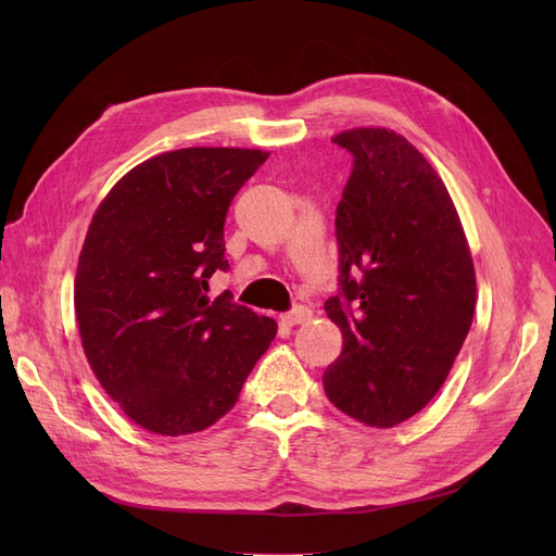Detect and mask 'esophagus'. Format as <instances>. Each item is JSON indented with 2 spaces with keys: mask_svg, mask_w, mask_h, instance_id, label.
Listing matches in <instances>:
<instances>
[{
  "mask_svg": "<svg viewBox=\"0 0 556 556\" xmlns=\"http://www.w3.org/2000/svg\"><path fill=\"white\" fill-rule=\"evenodd\" d=\"M311 317H313V313H311L306 306H296L294 311L285 313L280 319H282V325L294 327V325H304V323H308Z\"/></svg>",
  "mask_w": 556,
  "mask_h": 556,
  "instance_id": "obj_1",
  "label": "esophagus"
}]
</instances>
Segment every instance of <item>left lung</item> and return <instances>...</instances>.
<instances>
[{
  "mask_svg": "<svg viewBox=\"0 0 556 556\" xmlns=\"http://www.w3.org/2000/svg\"><path fill=\"white\" fill-rule=\"evenodd\" d=\"M352 174L336 208L341 294L325 311L343 352L323 376L336 408L390 429L441 390L476 311V268L454 201L427 157L394 129L331 139Z\"/></svg>",
  "mask_w": 556,
  "mask_h": 556,
  "instance_id": "left-lung-1",
  "label": "left lung"
}]
</instances>
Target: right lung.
<instances>
[{
  "instance_id": "add662e5",
  "label": "right lung",
  "mask_w": 556,
  "mask_h": 556,
  "mask_svg": "<svg viewBox=\"0 0 556 556\" xmlns=\"http://www.w3.org/2000/svg\"><path fill=\"white\" fill-rule=\"evenodd\" d=\"M252 148H180L134 166L94 211L74 308L80 343L106 394L162 435L204 431L239 401L276 319L211 299L227 271L225 217L266 162Z\"/></svg>"
}]
</instances>
